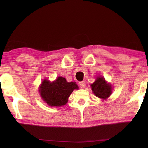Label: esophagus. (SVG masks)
I'll list each match as a JSON object with an SVG mask.
<instances>
[{
	"instance_id": "obj_1",
	"label": "esophagus",
	"mask_w": 148,
	"mask_h": 148,
	"mask_svg": "<svg viewBox=\"0 0 148 148\" xmlns=\"http://www.w3.org/2000/svg\"><path fill=\"white\" fill-rule=\"evenodd\" d=\"M79 85H80L81 88H84L86 86L85 82H84V81H81V82H79Z\"/></svg>"
}]
</instances>
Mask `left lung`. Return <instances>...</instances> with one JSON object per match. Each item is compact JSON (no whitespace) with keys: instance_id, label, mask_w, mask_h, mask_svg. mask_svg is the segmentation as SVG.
<instances>
[{"instance_id":"left-lung-1","label":"left lung","mask_w":148,"mask_h":148,"mask_svg":"<svg viewBox=\"0 0 148 148\" xmlns=\"http://www.w3.org/2000/svg\"><path fill=\"white\" fill-rule=\"evenodd\" d=\"M91 87L95 96L103 100L108 99L112 93L111 85L101 76L97 78L95 82L91 84Z\"/></svg>"}]
</instances>
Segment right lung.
<instances>
[{
  "label": "right lung",
  "mask_w": 148,
  "mask_h": 148,
  "mask_svg": "<svg viewBox=\"0 0 148 148\" xmlns=\"http://www.w3.org/2000/svg\"><path fill=\"white\" fill-rule=\"evenodd\" d=\"M78 88L76 82L69 83L65 78L58 77L53 82L43 80L39 87V93L42 100L48 106L60 107L67 103L72 92Z\"/></svg>",
  "instance_id": "add662e5"
}]
</instances>
